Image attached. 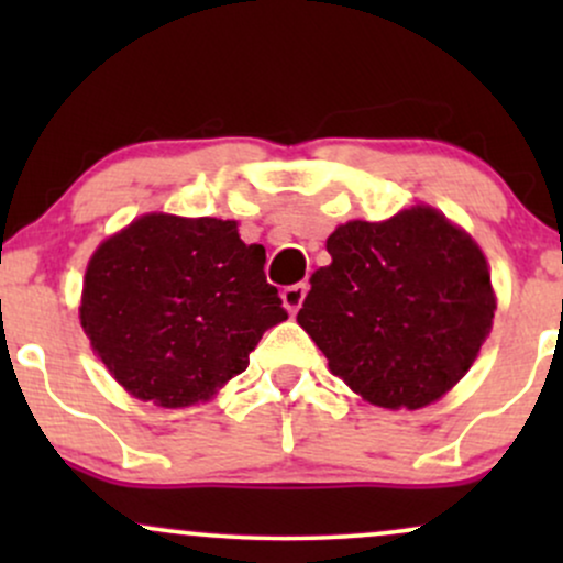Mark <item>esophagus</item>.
Wrapping results in <instances>:
<instances>
[{
    "instance_id": "esophagus-1",
    "label": "esophagus",
    "mask_w": 563,
    "mask_h": 563,
    "mask_svg": "<svg viewBox=\"0 0 563 563\" xmlns=\"http://www.w3.org/2000/svg\"><path fill=\"white\" fill-rule=\"evenodd\" d=\"M307 283H294V286H286L283 288V294H280V299H283V307L288 309L290 314H296L301 309V303H303V299H307Z\"/></svg>"
}]
</instances>
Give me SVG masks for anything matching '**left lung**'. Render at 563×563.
<instances>
[{
	"instance_id": "left-lung-1",
	"label": "left lung",
	"mask_w": 563,
	"mask_h": 563,
	"mask_svg": "<svg viewBox=\"0 0 563 563\" xmlns=\"http://www.w3.org/2000/svg\"><path fill=\"white\" fill-rule=\"evenodd\" d=\"M328 254L333 262L312 275L296 320L333 376L391 410H418L450 391L495 318L479 245L416 206L389 222L341 224Z\"/></svg>"
}]
</instances>
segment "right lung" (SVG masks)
<instances>
[{"instance_id": "obj_1", "label": "right lung", "mask_w": 563, "mask_h": 563, "mask_svg": "<svg viewBox=\"0 0 563 563\" xmlns=\"http://www.w3.org/2000/svg\"><path fill=\"white\" fill-rule=\"evenodd\" d=\"M288 318L264 245L235 222L147 214L95 251L81 325L129 394L161 407L209 399Z\"/></svg>"}]
</instances>
